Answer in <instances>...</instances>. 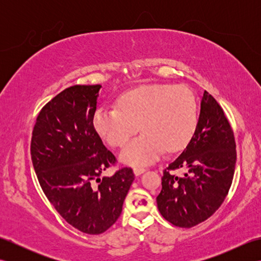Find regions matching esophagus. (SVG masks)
Instances as JSON below:
<instances>
[{
  "mask_svg": "<svg viewBox=\"0 0 261 261\" xmlns=\"http://www.w3.org/2000/svg\"><path fill=\"white\" fill-rule=\"evenodd\" d=\"M145 171H146V169L142 168V167H135V168H134V173H135L136 176H139V175H141L142 173H145Z\"/></svg>",
  "mask_w": 261,
  "mask_h": 261,
  "instance_id": "1",
  "label": "esophagus"
}]
</instances>
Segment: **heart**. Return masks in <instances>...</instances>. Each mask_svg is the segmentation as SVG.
<instances>
[{"label": "heart", "mask_w": 261, "mask_h": 261, "mask_svg": "<svg viewBox=\"0 0 261 261\" xmlns=\"http://www.w3.org/2000/svg\"><path fill=\"white\" fill-rule=\"evenodd\" d=\"M197 119L196 97L190 88L148 84L122 94L118 108H98L93 125L111 146L124 145L141 127L143 134L122 149L120 158L127 165L146 166L164 149L173 152L186 146Z\"/></svg>", "instance_id": "obj_1"}]
</instances>
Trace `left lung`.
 Here are the masks:
<instances>
[{"label": "left lung", "instance_id": "1", "mask_svg": "<svg viewBox=\"0 0 261 261\" xmlns=\"http://www.w3.org/2000/svg\"><path fill=\"white\" fill-rule=\"evenodd\" d=\"M236 160L233 131L222 108L205 91L191 141L164 170L157 196L159 212L179 228L207 220L228 195ZM174 170L183 175L177 176Z\"/></svg>", "mask_w": 261, "mask_h": 261}]
</instances>
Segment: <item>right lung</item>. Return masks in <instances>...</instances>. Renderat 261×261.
<instances>
[{
  "mask_svg": "<svg viewBox=\"0 0 261 261\" xmlns=\"http://www.w3.org/2000/svg\"><path fill=\"white\" fill-rule=\"evenodd\" d=\"M101 85H75L39 113L31 139L33 168L43 193L75 229L99 234L119 219L135 174L121 168L99 177L115 163L94 129Z\"/></svg>",
  "mask_w": 261,
  "mask_h": 261,
  "instance_id": "obj_1",
  "label": "right lung"
}]
</instances>
